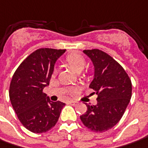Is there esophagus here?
<instances>
[{"mask_svg": "<svg viewBox=\"0 0 148 148\" xmlns=\"http://www.w3.org/2000/svg\"><path fill=\"white\" fill-rule=\"evenodd\" d=\"M69 103H70V104H72V105H75V104L77 103L75 101H74V100H70V101H69Z\"/></svg>", "mask_w": 148, "mask_h": 148, "instance_id": "34e87169", "label": "esophagus"}]
</instances>
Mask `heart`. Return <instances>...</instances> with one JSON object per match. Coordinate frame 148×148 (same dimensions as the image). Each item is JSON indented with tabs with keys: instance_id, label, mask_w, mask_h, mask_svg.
<instances>
[{
	"instance_id": "obj_1",
	"label": "heart",
	"mask_w": 148,
	"mask_h": 148,
	"mask_svg": "<svg viewBox=\"0 0 148 148\" xmlns=\"http://www.w3.org/2000/svg\"><path fill=\"white\" fill-rule=\"evenodd\" d=\"M66 62L70 65L72 69H74L76 72H81L86 66V60L84 57L79 53H72L66 57ZM57 73V68L54 67L53 74ZM74 88H70V91H74Z\"/></svg>"
}]
</instances>
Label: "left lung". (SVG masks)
<instances>
[{
  "instance_id": "1",
  "label": "left lung",
  "mask_w": 148,
  "mask_h": 148,
  "mask_svg": "<svg viewBox=\"0 0 148 148\" xmlns=\"http://www.w3.org/2000/svg\"><path fill=\"white\" fill-rule=\"evenodd\" d=\"M95 66V78L89 87L97 96V104H87L80 119L96 133L107 131L121 120L132 95L131 80L120 64L102 50L83 51Z\"/></svg>"
}]
</instances>
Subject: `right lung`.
<instances>
[{"label": "right lung", "instance_id": "1", "mask_svg": "<svg viewBox=\"0 0 148 148\" xmlns=\"http://www.w3.org/2000/svg\"><path fill=\"white\" fill-rule=\"evenodd\" d=\"M65 51L37 49L24 59L13 75L9 91L11 104L20 122L33 133H45L54 127L66 105L51 101L43 91L49 84L57 59Z\"/></svg>", "mask_w": 148, "mask_h": 148}]
</instances>
